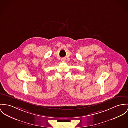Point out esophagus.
Returning a JSON list of instances; mask_svg holds the SVG:
<instances>
[{
    "instance_id": "obj_1",
    "label": "esophagus",
    "mask_w": 128,
    "mask_h": 128,
    "mask_svg": "<svg viewBox=\"0 0 128 128\" xmlns=\"http://www.w3.org/2000/svg\"><path fill=\"white\" fill-rule=\"evenodd\" d=\"M61 61H62V62H64V61H65V59H64V58H63V59H62Z\"/></svg>"
}]
</instances>
